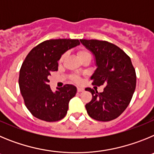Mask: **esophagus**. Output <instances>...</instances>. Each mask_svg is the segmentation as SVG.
<instances>
[{
	"label": "esophagus",
	"mask_w": 154,
	"mask_h": 154,
	"mask_svg": "<svg viewBox=\"0 0 154 154\" xmlns=\"http://www.w3.org/2000/svg\"><path fill=\"white\" fill-rule=\"evenodd\" d=\"M77 91H78V92H83L84 89H83V88H80V87H79V88H77Z\"/></svg>",
	"instance_id": "esophagus-1"
}]
</instances>
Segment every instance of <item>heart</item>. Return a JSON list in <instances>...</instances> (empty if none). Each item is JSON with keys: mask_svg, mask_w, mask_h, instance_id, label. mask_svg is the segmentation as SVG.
Segmentation results:
<instances>
[{"mask_svg": "<svg viewBox=\"0 0 154 154\" xmlns=\"http://www.w3.org/2000/svg\"><path fill=\"white\" fill-rule=\"evenodd\" d=\"M90 55V53H89V51H86V50H85V49H81V50H79V51H78V56H79V58H83V57L86 56V55ZM65 57V54L62 55V56H61L59 62H63ZM72 80L75 82H76V83H79V82H81L82 79H81V78H80L79 76L74 75V76H72Z\"/></svg>", "mask_w": 154, "mask_h": 154, "instance_id": "heart-1", "label": "heart"}]
</instances>
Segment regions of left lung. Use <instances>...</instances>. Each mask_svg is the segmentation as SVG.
Segmentation results:
<instances>
[{
	"instance_id": "1",
	"label": "left lung",
	"mask_w": 154,
	"mask_h": 154,
	"mask_svg": "<svg viewBox=\"0 0 154 154\" xmlns=\"http://www.w3.org/2000/svg\"><path fill=\"white\" fill-rule=\"evenodd\" d=\"M96 58L92 85H105L103 92L86 88L92 99L85 105L89 116L98 121L112 120L128 106L136 89L137 75L131 59L118 46L106 41L80 39ZM95 88V87H94Z\"/></svg>"
}]
</instances>
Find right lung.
I'll use <instances>...</instances> for the list:
<instances>
[{
	"mask_svg": "<svg viewBox=\"0 0 154 154\" xmlns=\"http://www.w3.org/2000/svg\"><path fill=\"white\" fill-rule=\"evenodd\" d=\"M79 44L78 39L47 40L35 46L26 56L20 69L19 87L25 106L35 117L55 122L65 116L77 89L67 84L52 92L48 76L58 70V61L64 53Z\"/></svg>",
	"mask_w": 154,
	"mask_h": 154,
	"instance_id": "obj_1",
	"label": "right lung"
}]
</instances>
